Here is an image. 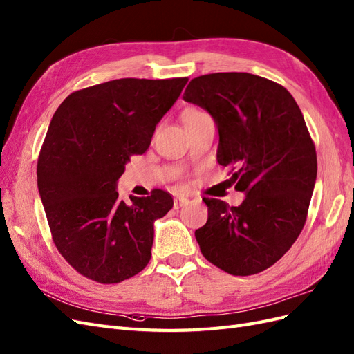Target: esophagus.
<instances>
[{
	"mask_svg": "<svg viewBox=\"0 0 354 354\" xmlns=\"http://www.w3.org/2000/svg\"><path fill=\"white\" fill-rule=\"evenodd\" d=\"M187 202H189V199H187V198H185V196H177V198L174 199V208H176V209H178L180 207L186 205Z\"/></svg>",
	"mask_w": 354,
	"mask_h": 354,
	"instance_id": "34e87169",
	"label": "esophagus"
}]
</instances>
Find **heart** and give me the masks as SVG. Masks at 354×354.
<instances>
[{
	"mask_svg": "<svg viewBox=\"0 0 354 354\" xmlns=\"http://www.w3.org/2000/svg\"><path fill=\"white\" fill-rule=\"evenodd\" d=\"M205 116H208V113L198 111V109H189L183 115V121H185V125H187V124H192V122H196V121L202 120V118H205Z\"/></svg>",
	"mask_w": 354,
	"mask_h": 354,
	"instance_id": "obj_1",
	"label": "heart"
}]
</instances>
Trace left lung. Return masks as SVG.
I'll use <instances>...</instances> for the list:
<instances>
[{"mask_svg": "<svg viewBox=\"0 0 354 354\" xmlns=\"http://www.w3.org/2000/svg\"><path fill=\"white\" fill-rule=\"evenodd\" d=\"M183 99L212 116L218 164L234 169V189L245 194L239 207L203 199L201 252L233 276L269 269L301 233L315 189L316 149L301 111L282 85L246 72L194 78Z\"/></svg>", "mask_w": 354, "mask_h": 354, "instance_id": "obj_1", "label": "left lung"}]
</instances>
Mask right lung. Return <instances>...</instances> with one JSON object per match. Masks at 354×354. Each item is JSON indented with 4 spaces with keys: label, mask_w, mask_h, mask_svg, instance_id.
<instances>
[{
    "label": "right lung",
    "mask_w": 354,
    "mask_h": 354,
    "mask_svg": "<svg viewBox=\"0 0 354 354\" xmlns=\"http://www.w3.org/2000/svg\"><path fill=\"white\" fill-rule=\"evenodd\" d=\"M187 81L113 80L69 94L53 115L38 158L39 196L59 252L91 281L122 282L151 260L153 223L173 198L156 189L128 205L116 183Z\"/></svg>",
    "instance_id": "obj_1"
}]
</instances>
